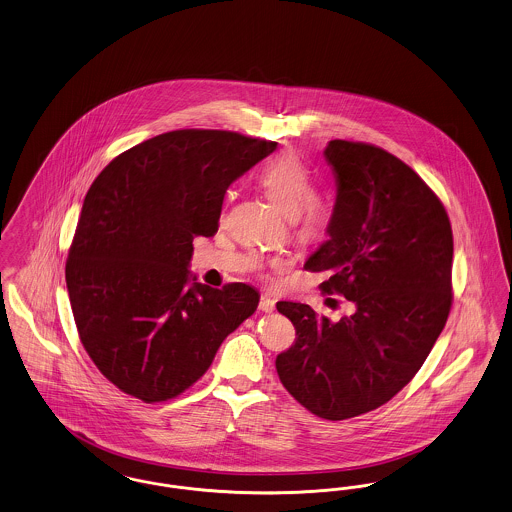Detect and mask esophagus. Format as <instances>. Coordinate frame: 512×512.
I'll list each match as a JSON object with an SVG mask.
<instances>
[{
  "label": "esophagus",
  "mask_w": 512,
  "mask_h": 512,
  "mask_svg": "<svg viewBox=\"0 0 512 512\" xmlns=\"http://www.w3.org/2000/svg\"><path fill=\"white\" fill-rule=\"evenodd\" d=\"M258 308H260L262 312L271 313L275 310V300H273V298H269V296H262V298H260Z\"/></svg>",
  "instance_id": "1"
}]
</instances>
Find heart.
I'll use <instances>...</instances> for the list:
<instances>
[{"label":"heart","instance_id":"1","mask_svg":"<svg viewBox=\"0 0 512 512\" xmlns=\"http://www.w3.org/2000/svg\"><path fill=\"white\" fill-rule=\"evenodd\" d=\"M258 183L285 214L296 216L298 237L304 243H319L329 235L333 223L331 200L315 191L312 172L294 155L267 160L258 170ZM283 258L271 260V266L283 267Z\"/></svg>","mask_w":512,"mask_h":512}]
</instances>
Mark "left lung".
Instances as JSON below:
<instances>
[{
    "label": "left lung",
    "instance_id": "1",
    "mask_svg": "<svg viewBox=\"0 0 512 512\" xmlns=\"http://www.w3.org/2000/svg\"><path fill=\"white\" fill-rule=\"evenodd\" d=\"M336 179L329 241L306 269L331 271L321 290L354 312L340 321L308 304L279 302L296 340L275 359L290 396L327 421L369 413L417 375L453 302V233L444 204L398 156L333 139Z\"/></svg>",
    "mask_w": 512,
    "mask_h": 512
}]
</instances>
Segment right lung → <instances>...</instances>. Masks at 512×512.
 Segmentation results:
<instances>
[{"instance_id": "obj_1", "label": "right lung", "mask_w": 512, "mask_h": 512, "mask_svg": "<svg viewBox=\"0 0 512 512\" xmlns=\"http://www.w3.org/2000/svg\"><path fill=\"white\" fill-rule=\"evenodd\" d=\"M275 147L176 130L124 151L91 183L68 248V296L88 356L124 394L176 398L256 312L252 287L212 289L195 277L187 287V266L193 239L218 231L227 187Z\"/></svg>"}]
</instances>
